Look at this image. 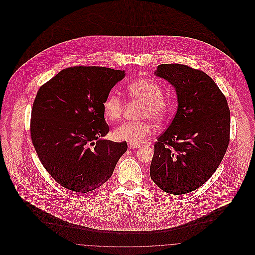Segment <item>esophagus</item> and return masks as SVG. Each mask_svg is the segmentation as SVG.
I'll list each match as a JSON object with an SVG mask.
<instances>
[{
	"instance_id": "1",
	"label": "esophagus",
	"mask_w": 255,
	"mask_h": 255,
	"mask_svg": "<svg viewBox=\"0 0 255 255\" xmlns=\"http://www.w3.org/2000/svg\"><path fill=\"white\" fill-rule=\"evenodd\" d=\"M140 146L133 145V144H128V148L129 149H135V148H139Z\"/></svg>"
}]
</instances>
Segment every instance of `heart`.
<instances>
[{"label": "heart", "instance_id": "b5f03b06", "mask_svg": "<svg viewBox=\"0 0 255 255\" xmlns=\"http://www.w3.org/2000/svg\"><path fill=\"white\" fill-rule=\"evenodd\" d=\"M128 90L133 100L143 103L140 111V119L161 122L165 118L167 105L164 101V92L156 81L140 78L131 82ZM103 110L105 118L109 122H117L123 115L124 101L119 95L112 93L105 99ZM152 131L153 128L147 122H127L114 129L113 136L116 140L137 145L151 135Z\"/></svg>", "mask_w": 255, "mask_h": 255}]
</instances>
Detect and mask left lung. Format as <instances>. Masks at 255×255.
Returning <instances> with one entry per match:
<instances>
[{"mask_svg": "<svg viewBox=\"0 0 255 255\" xmlns=\"http://www.w3.org/2000/svg\"><path fill=\"white\" fill-rule=\"evenodd\" d=\"M155 74L176 88L178 111L154 144L150 177L167 193H188L207 182L224 158L230 109L218 85L200 70L164 64Z\"/></svg>", "mask_w": 255, "mask_h": 255, "instance_id": "8db88e82", "label": "left lung"}]
</instances>
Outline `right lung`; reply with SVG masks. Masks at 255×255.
Masks as SVG:
<instances>
[{
  "label": "right lung",
  "mask_w": 255,
  "mask_h": 255,
  "mask_svg": "<svg viewBox=\"0 0 255 255\" xmlns=\"http://www.w3.org/2000/svg\"><path fill=\"white\" fill-rule=\"evenodd\" d=\"M124 71L76 66L64 69L37 91L30 136L39 160L62 186L89 192L104 184L127 142L102 139L109 132L103 103Z\"/></svg>",
  "instance_id": "right-lung-1"
}]
</instances>
